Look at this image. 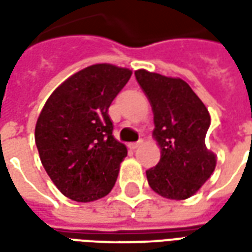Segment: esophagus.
<instances>
[{
  "label": "esophagus",
  "mask_w": 252,
  "mask_h": 252,
  "mask_svg": "<svg viewBox=\"0 0 252 252\" xmlns=\"http://www.w3.org/2000/svg\"><path fill=\"white\" fill-rule=\"evenodd\" d=\"M142 143H143V140L140 139V140H137V142H135V143H129V144H128V147L131 148V150H136L137 147H140V146H142Z\"/></svg>",
  "instance_id": "obj_1"
}]
</instances>
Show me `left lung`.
<instances>
[{"label": "left lung", "mask_w": 252, "mask_h": 252, "mask_svg": "<svg viewBox=\"0 0 252 252\" xmlns=\"http://www.w3.org/2000/svg\"><path fill=\"white\" fill-rule=\"evenodd\" d=\"M154 112V137L160 160L146 171L148 185L170 200H185L205 184L216 167L205 146L209 112L189 85L146 70L135 71Z\"/></svg>", "instance_id": "8db88e82"}]
</instances>
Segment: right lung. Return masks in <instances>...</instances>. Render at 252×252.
Listing matches in <instances>:
<instances>
[{
	"label": "right lung",
	"mask_w": 252,
	"mask_h": 252,
	"mask_svg": "<svg viewBox=\"0 0 252 252\" xmlns=\"http://www.w3.org/2000/svg\"><path fill=\"white\" fill-rule=\"evenodd\" d=\"M131 70L93 64L74 74L50 95L35 128L41 164L63 194L78 202L113 189L126 147L113 136L112 101Z\"/></svg>",
	"instance_id": "add662e5"
}]
</instances>
